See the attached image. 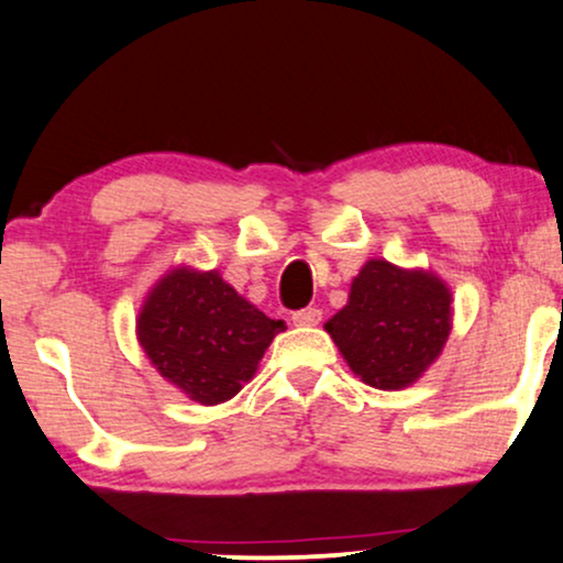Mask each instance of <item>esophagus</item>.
<instances>
[{
  "mask_svg": "<svg viewBox=\"0 0 563 563\" xmlns=\"http://www.w3.org/2000/svg\"><path fill=\"white\" fill-rule=\"evenodd\" d=\"M295 325H318L321 323V310L318 308H302L292 316Z\"/></svg>",
  "mask_w": 563,
  "mask_h": 563,
  "instance_id": "1",
  "label": "esophagus"
}]
</instances>
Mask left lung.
Listing matches in <instances>:
<instances>
[{"instance_id": "8db88e82", "label": "left lung", "mask_w": 563, "mask_h": 563, "mask_svg": "<svg viewBox=\"0 0 563 563\" xmlns=\"http://www.w3.org/2000/svg\"><path fill=\"white\" fill-rule=\"evenodd\" d=\"M323 329L355 376L373 388L399 391L441 355L451 331V292L430 271L373 258Z\"/></svg>"}]
</instances>
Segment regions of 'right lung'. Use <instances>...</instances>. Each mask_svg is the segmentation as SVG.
I'll list each match as a JSON object with an SVG mask.
<instances>
[{
  "label": "right lung",
  "instance_id": "1",
  "mask_svg": "<svg viewBox=\"0 0 563 563\" xmlns=\"http://www.w3.org/2000/svg\"><path fill=\"white\" fill-rule=\"evenodd\" d=\"M284 321L261 313L219 271L172 268L137 313V342L151 365L198 405L232 399L258 371Z\"/></svg>",
  "mask_w": 563,
  "mask_h": 563
}]
</instances>
